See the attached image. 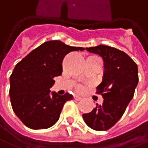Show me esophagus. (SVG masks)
<instances>
[{"label": "esophagus", "mask_w": 148, "mask_h": 148, "mask_svg": "<svg viewBox=\"0 0 148 148\" xmlns=\"http://www.w3.org/2000/svg\"><path fill=\"white\" fill-rule=\"evenodd\" d=\"M74 99H75V100H77V101H79V100H81V98H80V97H79V96H77V95H74Z\"/></svg>", "instance_id": "esophagus-1"}]
</instances>
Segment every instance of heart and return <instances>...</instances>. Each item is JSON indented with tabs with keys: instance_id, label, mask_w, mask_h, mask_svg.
<instances>
[{
	"instance_id": "heart-1",
	"label": "heart",
	"mask_w": 148,
	"mask_h": 148,
	"mask_svg": "<svg viewBox=\"0 0 148 148\" xmlns=\"http://www.w3.org/2000/svg\"><path fill=\"white\" fill-rule=\"evenodd\" d=\"M78 89H79V90H81V89H82V87H81V86H79V87H78Z\"/></svg>"
}]
</instances>
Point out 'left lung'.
<instances>
[{
    "mask_svg": "<svg viewBox=\"0 0 148 148\" xmlns=\"http://www.w3.org/2000/svg\"><path fill=\"white\" fill-rule=\"evenodd\" d=\"M86 50L99 55L103 60V80L96 92L103 96V102L97 103L91 112L82 116L91 129L108 130L122 117L133 99L139 81L138 68L126 53L116 48L100 45L86 48Z\"/></svg>",
    "mask_w": 148,
    "mask_h": 148,
    "instance_id": "1",
    "label": "left lung"
}]
</instances>
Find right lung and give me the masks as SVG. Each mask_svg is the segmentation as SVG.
Masks as SVG:
<instances>
[{
	"mask_svg": "<svg viewBox=\"0 0 148 148\" xmlns=\"http://www.w3.org/2000/svg\"><path fill=\"white\" fill-rule=\"evenodd\" d=\"M59 40L45 42L29 53L10 76V99L20 121L32 130L48 129L59 119L64 103L73 99L68 92L61 96L49 88L62 73V61L71 51H82Z\"/></svg>",
	"mask_w": 148,
	"mask_h": 148,
	"instance_id": "obj_1",
	"label": "right lung"
}]
</instances>
